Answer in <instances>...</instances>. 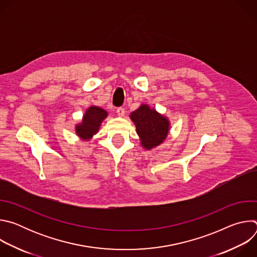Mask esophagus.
Wrapping results in <instances>:
<instances>
[{"label": "esophagus", "instance_id": "34e87169", "mask_svg": "<svg viewBox=\"0 0 257 257\" xmlns=\"http://www.w3.org/2000/svg\"><path fill=\"white\" fill-rule=\"evenodd\" d=\"M117 114H118V116L123 117V116L125 115V109H124V107H118V108H117Z\"/></svg>", "mask_w": 257, "mask_h": 257}]
</instances>
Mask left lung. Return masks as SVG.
<instances>
[{"mask_svg":"<svg viewBox=\"0 0 257 257\" xmlns=\"http://www.w3.org/2000/svg\"><path fill=\"white\" fill-rule=\"evenodd\" d=\"M134 122L140 143L145 150H152L162 144L168 136L170 122L149 104H141L130 115Z\"/></svg>","mask_w":257,"mask_h":257,"instance_id":"1","label":"left lung"}]
</instances>
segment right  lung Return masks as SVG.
Listing matches in <instances>:
<instances>
[{
  "mask_svg": "<svg viewBox=\"0 0 257 257\" xmlns=\"http://www.w3.org/2000/svg\"><path fill=\"white\" fill-rule=\"evenodd\" d=\"M107 117V112L99 106H89L80 124H77L75 127L76 134L82 140H89L94 134L97 133L101 122Z\"/></svg>",
  "mask_w": 257,
  "mask_h": 257,
  "instance_id": "right-lung-1",
  "label": "right lung"
}]
</instances>
